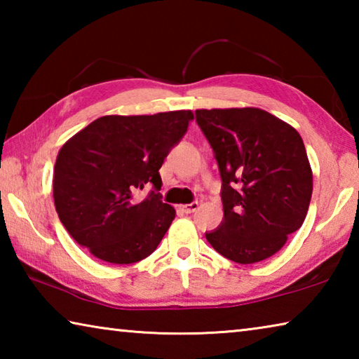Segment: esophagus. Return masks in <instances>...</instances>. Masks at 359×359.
Wrapping results in <instances>:
<instances>
[{"mask_svg":"<svg viewBox=\"0 0 359 359\" xmlns=\"http://www.w3.org/2000/svg\"><path fill=\"white\" fill-rule=\"evenodd\" d=\"M199 208L198 203H191V204H182L180 205V210L184 212V214H193V212H196Z\"/></svg>","mask_w":359,"mask_h":359,"instance_id":"obj_1","label":"esophagus"}]
</instances>
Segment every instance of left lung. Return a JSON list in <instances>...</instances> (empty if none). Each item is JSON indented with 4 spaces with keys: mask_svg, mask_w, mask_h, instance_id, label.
Segmentation results:
<instances>
[{
    "mask_svg": "<svg viewBox=\"0 0 359 359\" xmlns=\"http://www.w3.org/2000/svg\"><path fill=\"white\" fill-rule=\"evenodd\" d=\"M196 121L222 175L223 222L205 239L239 264L272 257L302 226L311 204L313 175L302 137L258 107L198 109Z\"/></svg>",
    "mask_w": 359,
    "mask_h": 359,
    "instance_id": "left-lung-1",
    "label": "left lung"
}]
</instances>
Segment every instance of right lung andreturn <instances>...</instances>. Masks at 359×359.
<instances>
[{
	"label": "right lung",
	"instance_id": "obj_1",
	"mask_svg": "<svg viewBox=\"0 0 359 359\" xmlns=\"http://www.w3.org/2000/svg\"><path fill=\"white\" fill-rule=\"evenodd\" d=\"M191 111L104 115L60 149L53 201L79 245L112 264L137 263L155 252L175 217L172 205L144 187L161 188L160 168L188 128Z\"/></svg>",
	"mask_w": 359,
	"mask_h": 359
}]
</instances>
